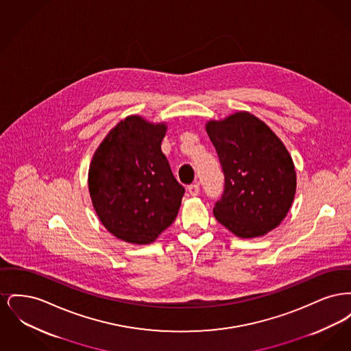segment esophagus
<instances>
[{"label": "esophagus", "mask_w": 351, "mask_h": 351, "mask_svg": "<svg viewBox=\"0 0 351 351\" xmlns=\"http://www.w3.org/2000/svg\"><path fill=\"white\" fill-rule=\"evenodd\" d=\"M188 192H189V195H191V196H196V195H199V192H200V186H199V184H191V185H188Z\"/></svg>", "instance_id": "esophagus-1"}]
</instances>
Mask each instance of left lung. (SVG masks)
Wrapping results in <instances>:
<instances>
[{
    "instance_id": "1",
    "label": "left lung",
    "mask_w": 351,
    "mask_h": 351,
    "mask_svg": "<svg viewBox=\"0 0 351 351\" xmlns=\"http://www.w3.org/2000/svg\"><path fill=\"white\" fill-rule=\"evenodd\" d=\"M206 132L225 178L223 193L213 208L216 219L241 238L275 229L296 191L295 166L282 141L246 112L210 121Z\"/></svg>"
}]
</instances>
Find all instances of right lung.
<instances>
[{"label": "right lung", "instance_id": "right-lung-1", "mask_svg": "<svg viewBox=\"0 0 351 351\" xmlns=\"http://www.w3.org/2000/svg\"><path fill=\"white\" fill-rule=\"evenodd\" d=\"M166 125L138 116L121 121L96 151L89 193L104 226L119 239L145 245L178 216L185 189L160 145Z\"/></svg>", "mask_w": 351, "mask_h": 351}]
</instances>
